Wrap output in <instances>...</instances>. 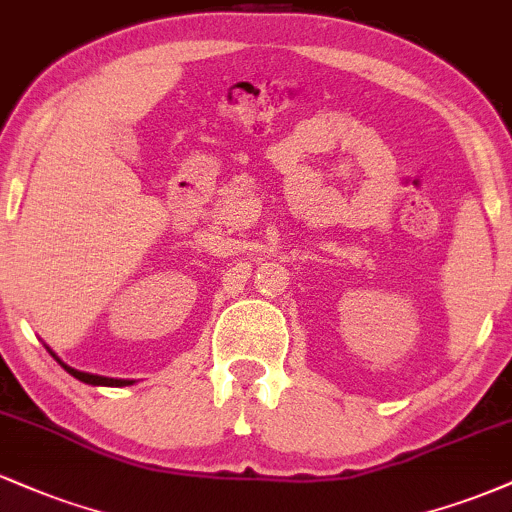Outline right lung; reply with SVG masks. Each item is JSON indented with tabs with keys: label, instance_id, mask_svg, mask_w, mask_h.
Returning <instances> with one entry per match:
<instances>
[{
	"label": "right lung",
	"instance_id": "right-lung-1",
	"mask_svg": "<svg viewBox=\"0 0 512 512\" xmlns=\"http://www.w3.org/2000/svg\"><path fill=\"white\" fill-rule=\"evenodd\" d=\"M47 350H50V347H47ZM50 354L54 359H57L59 364L64 366V371L66 374H71L74 378H78V381H83V383H88V386H131V383L134 381H124V378H105V376H95V374H86V371H76V369H71V366H66L62 359L57 357V354H54L52 350H50Z\"/></svg>",
	"mask_w": 512,
	"mask_h": 512
}]
</instances>
